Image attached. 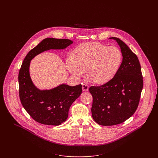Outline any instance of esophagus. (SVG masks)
Masks as SVG:
<instances>
[{
  "label": "esophagus",
  "instance_id": "obj_1",
  "mask_svg": "<svg viewBox=\"0 0 158 158\" xmlns=\"http://www.w3.org/2000/svg\"><path fill=\"white\" fill-rule=\"evenodd\" d=\"M82 90H83V91H88V90H89V86L87 84H82Z\"/></svg>",
  "mask_w": 158,
  "mask_h": 158
}]
</instances>
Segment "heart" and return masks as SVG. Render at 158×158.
Returning a JSON list of instances; mask_svg holds the SVG:
<instances>
[{
	"label": "heart",
	"instance_id": "b5f03b06",
	"mask_svg": "<svg viewBox=\"0 0 158 158\" xmlns=\"http://www.w3.org/2000/svg\"><path fill=\"white\" fill-rule=\"evenodd\" d=\"M122 60V52L117 47L91 42L79 45L72 51L66 61V67L77 79L87 71L86 77L89 81L102 85L115 77Z\"/></svg>",
	"mask_w": 158,
	"mask_h": 158
}]
</instances>
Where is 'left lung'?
Returning <instances> with one entry per match:
<instances>
[{
	"mask_svg": "<svg viewBox=\"0 0 158 158\" xmlns=\"http://www.w3.org/2000/svg\"><path fill=\"white\" fill-rule=\"evenodd\" d=\"M109 39L118 42L123 62L116 75L110 82L89 88L93 98V118L98 124L105 126L121 124L134 114L143 87L141 65L137 56L120 39Z\"/></svg>",
	"mask_w": 158,
	"mask_h": 158,
	"instance_id": "1",
	"label": "left lung"
}]
</instances>
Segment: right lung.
Returning <instances> with one entry per match:
<instances>
[{"label":"right lung","instance_id":"add662e5","mask_svg":"<svg viewBox=\"0 0 158 158\" xmlns=\"http://www.w3.org/2000/svg\"><path fill=\"white\" fill-rule=\"evenodd\" d=\"M73 43L69 39H45L29 52L21 65L18 77L20 102L31 118L40 124L59 126L65 121L71 104L82 93V85L62 84L51 89L40 90L31 78V60L44 51L64 49Z\"/></svg>","mask_w":158,"mask_h":158}]
</instances>
